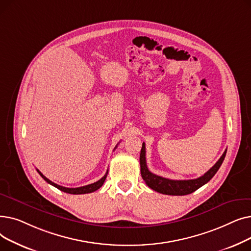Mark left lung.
I'll use <instances>...</instances> for the list:
<instances>
[{
    "instance_id": "obj_1",
    "label": "left lung",
    "mask_w": 251,
    "mask_h": 251,
    "mask_svg": "<svg viewBox=\"0 0 251 251\" xmlns=\"http://www.w3.org/2000/svg\"><path fill=\"white\" fill-rule=\"evenodd\" d=\"M226 152L227 151H224V153L220 157V160L204 175L201 176L200 178L191 180H171L152 174L149 170L146 159V144L143 142L139 157L141 177L144 182L147 183V185L156 192L168 195H187L203 186L204 184H206L215 176L224 159H225Z\"/></svg>"
}]
</instances>
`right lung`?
Returning a JSON list of instances; mask_svg holds the SVG:
<instances>
[{"label": "right lung", "instance_id": "obj_1", "mask_svg": "<svg viewBox=\"0 0 251 251\" xmlns=\"http://www.w3.org/2000/svg\"><path fill=\"white\" fill-rule=\"evenodd\" d=\"M116 148H117V147H116ZM116 148H115V149H116ZM36 171L38 172V174L44 178V180H46L49 184H50V185H52L54 187L58 188L59 190H61V191H63V192L70 193V194H85V193H91V192H94V191L98 190L99 188H100V187L102 186V184H103V182H104V180H105V178H107V175H108V171H107V173L104 174V176H103L101 179H100L99 181L95 182V183L88 184V185H85V186L77 187V188H67V187L60 186V185H58V184H56V183H54V182H51V181L49 180L45 175H43L41 172H39L38 170H36Z\"/></svg>", "mask_w": 251, "mask_h": 251}]
</instances>
